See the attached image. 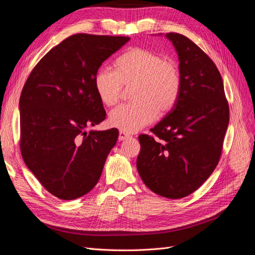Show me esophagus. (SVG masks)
Instances as JSON below:
<instances>
[{
    "mask_svg": "<svg viewBox=\"0 0 255 255\" xmlns=\"http://www.w3.org/2000/svg\"><path fill=\"white\" fill-rule=\"evenodd\" d=\"M130 137V135H128V133H125V132H122V130H120L119 132V140H126V139H128V138H129Z\"/></svg>",
    "mask_w": 255,
    "mask_h": 255,
    "instance_id": "1",
    "label": "esophagus"
}]
</instances>
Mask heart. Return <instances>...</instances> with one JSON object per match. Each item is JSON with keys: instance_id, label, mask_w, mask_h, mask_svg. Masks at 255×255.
<instances>
[{"instance_id": "obj_1", "label": "heart", "mask_w": 255, "mask_h": 255, "mask_svg": "<svg viewBox=\"0 0 255 255\" xmlns=\"http://www.w3.org/2000/svg\"><path fill=\"white\" fill-rule=\"evenodd\" d=\"M116 71L100 69L95 78L96 91L101 101L113 106L119 102L123 85L132 88L134 102L111 112L110 123L123 132L133 133L153 122L158 114L170 111L181 94L182 76L175 61L159 54L133 48L116 59Z\"/></svg>"}]
</instances>
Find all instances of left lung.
Masks as SVG:
<instances>
[{"mask_svg":"<svg viewBox=\"0 0 255 255\" xmlns=\"http://www.w3.org/2000/svg\"><path fill=\"white\" fill-rule=\"evenodd\" d=\"M179 55L182 88L164 119L139 135L137 170L155 194L184 198L208 179L221 155L230 112L214 61L187 37L168 33Z\"/></svg>","mask_w":255,"mask_h":255,"instance_id":"1","label":"left lung"}]
</instances>
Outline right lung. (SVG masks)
I'll list each match as a JSON object with an SVG mask.
<instances>
[{
    "label": "right lung",
    "instance_id": "right-lung-1",
    "mask_svg": "<svg viewBox=\"0 0 255 255\" xmlns=\"http://www.w3.org/2000/svg\"><path fill=\"white\" fill-rule=\"evenodd\" d=\"M122 36L75 34L51 49L23 86L20 149L23 160L50 194L73 200L94 188L118 139V129L89 130L106 113L95 78Z\"/></svg>",
    "mask_w": 255,
    "mask_h": 255
}]
</instances>
